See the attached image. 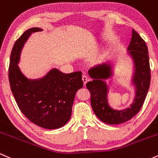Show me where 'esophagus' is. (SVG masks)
<instances>
[{"mask_svg": "<svg viewBox=\"0 0 158 158\" xmlns=\"http://www.w3.org/2000/svg\"><path fill=\"white\" fill-rule=\"evenodd\" d=\"M88 80H89V79H88V77H87L85 74H84V75L82 76V81H83V83H84V85H86V83L88 82Z\"/></svg>", "mask_w": 158, "mask_h": 158, "instance_id": "esophagus-1", "label": "esophagus"}]
</instances>
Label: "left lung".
Wrapping results in <instances>:
<instances>
[{"mask_svg":"<svg viewBox=\"0 0 158 158\" xmlns=\"http://www.w3.org/2000/svg\"><path fill=\"white\" fill-rule=\"evenodd\" d=\"M127 50L133 61L131 83L135 89V97L129 108L116 110L108 104L109 88L106 80L113 77L114 73L113 66L110 62L96 65L88 70V75L93 79V81L86 84L90 93L92 108L98 118L107 124H121L135 117L142 108L149 88L151 74L148 48L146 42L134 29Z\"/></svg>","mask_w":158,"mask_h":158,"instance_id":"8db88e82","label":"left lung"}]
</instances>
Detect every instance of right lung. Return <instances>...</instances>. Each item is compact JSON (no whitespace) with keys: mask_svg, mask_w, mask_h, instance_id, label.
<instances>
[{"mask_svg":"<svg viewBox=\"0 0 158 158\" xmlns=\"http://www.w3.org/2000/svg\"><path fill=\"white\" fill-rule=\"evenodd\" d=\"M42 31L32 27L15 41L10 56L9 80L21 111L34 124L47 129L64 126L71 117L77 91L82 88L81 72L64 73L52 68L44 77L30 79L21 73L18 64L22 48L32 33Z\"/></svg>","mask_w":158,"mask_h":158,"instance_id":"add662e5","label":"right lung"}]
</instances>
